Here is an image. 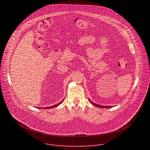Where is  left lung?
<instances>
[{
    "label": "left lung",
    "mask_w": 150,
    "mask_h": 150,
    "mask_svg": "<svg viewBox=\"0 0 150 150\" xmlns=\"http://www.w3.org/2000/svg\"><path fill=\"white\" fill-rule=\"evenodd\" d=\"M89 102L92 104V105H93L94 106H96V107H100V108H110V107H112V106H101V105H97V104H95V103H93L92 102H91L89 99Z\"/></svg>",
    "instance_id": "left-lung-1"
}]
</instances>
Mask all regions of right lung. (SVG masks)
<instances>
[{"instance_id":"1","label":"right lung","mask_w":150,"mask_h":150,"mask_svg":"<svg viewBox=\"0 0 150 150\" xmlns=\"http://www.w3.org/2000/svg\"><path fill=\"white\" fill-rule=\"evenodd\" d=\"M64 99L60 102V103H58L57 105H54V106H49V107H43V108H46V109H48V108H54V107H57L58 106H59L60 104H61L62 102H63V101H64ZM40 108V107H39Z\"/></svg>"}]
</instances>
